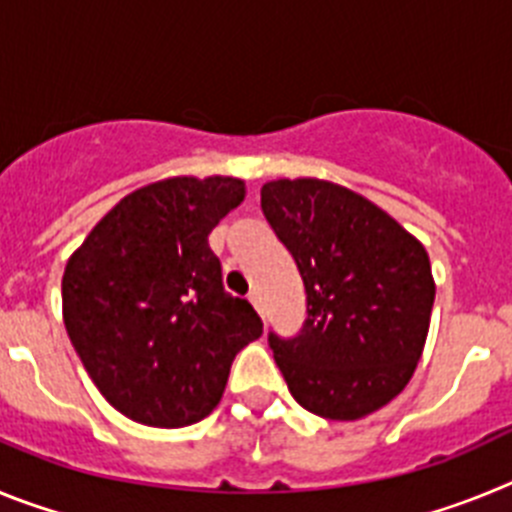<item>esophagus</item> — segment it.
I'll use <instances>...</instances> for the list:
<instances>
[{
    "instance_id": "esophagus-1",
    "label": "esophagus",
    "mask_w": 512,
    "mask_h": 512,
    "mask_svg": "<svg viewBox=\"0 0 512 512\" xmlns=\"http://www.w3.org/2000/svg\"><path fill=\"white\" fill-rule=\"evenodd\" d=\"M248 302H251V305L261 312V295H259V292H256V289H253L251 295H248Z\"/></svg>"
}]
</instances>
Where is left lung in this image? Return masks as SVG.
Here are the masks:
<instances>
[{
	"instance_id": "obj_1",
	"label": "left lung",
	"mask_w": 512,
	"mask_h": 512,
	"mask_svg": "<svg viewBox=\"0 0 512 512\" xmlns=\"http://www.w3.org/2000/svg\"><path fill=\"white\" fill-rule=\"evenodd\" d=\"M261 210L305 282L300 333H269L292 397L330 420L384 408L413 377L431 325L436 284L423 243L323 179L264 184Z\"/></svg>"
}]
</instances>
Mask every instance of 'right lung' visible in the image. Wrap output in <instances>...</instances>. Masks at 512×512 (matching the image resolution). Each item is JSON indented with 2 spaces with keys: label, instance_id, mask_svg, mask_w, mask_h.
<instances>
[{
  "label": "right lung",
  "instance_id": "1",
  "mask_svg": "<svg viewBox=\"0 0 512 512\" xmlns=\"http://www.w3.org/2000/svg\"><path fill=\"white\" fill-rule=\"evenodd\" d=\"M246 197L233 176H174L122 197L63 271V323L112 408L156 428L200 423L264 333L223 287L207 235Z\"/></svg>",
  "mask_w": 512,
  "mask_h": 512
}]
</instances>
